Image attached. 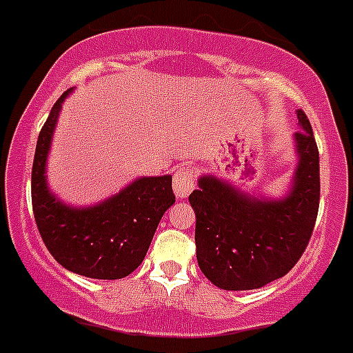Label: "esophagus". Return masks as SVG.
Returning <instances> with one entry per match:
<instances>
[{"mask_svg": "<svg viewBox=\"0 0 353 353\" xmlns=\"http://www.w3.org/2000/svg\"><path fill=\"white\" fill-rule=\"evenodd\" d=\"M194 189V174L189 168L179 166L173 173V190L179 199H185Z\"/></svg>", "mask_w": 353, "mask_h": 353, "instance_id": "obj_1", "label": "esophagus"}]
</instances>
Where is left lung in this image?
Wrapping results in <instances>:
<instances>
[{
    "instance_id": "8db88e82",
    "label": "left lung",
    "mask_w": 353,
    "mask_h": 353,
    "mask_svg": "<svg viewBox=\"0 0 353 353\" xmlns=\"http://www.w3.org/2000/svg\"><path fill=\"white\" fill-rule=\"evenodd\" d=\"M297 121V166L285 196H252L215 174H201L189 196L198 264L219 289H261L285 276L312 238L320 201L319 148L303 110Z\"/></svg>"
}]
</instances>
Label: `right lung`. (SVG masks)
I'll return each mask as SVG.
<instances>
[{"mask_svg": "<svg viewBox=\"0 0 353 353\" xmlns=\"http://www.w3.org/2000/svg\"><path fill=\"white\" fill-rule=\"evenodd\" d=\"M66 90L52 106L38 137L31 199L38 231L52 257L68 271L119 280L141 264L164 212L174 203L171 174L140 176L105 201L71 206L50 192L47 159Z\"/></svg>", "mask_w": 353, "mask_h": 353, "instance_id": "1", "label": "right lung"}]
</instances>
